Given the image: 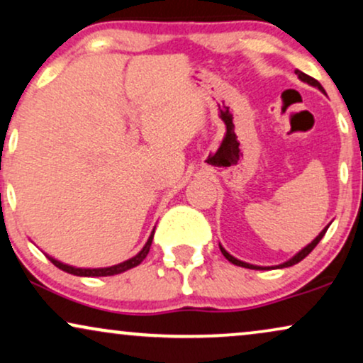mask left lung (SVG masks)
<instances>
[{
  "label": "left lung",
  "instance_id": "1",
  "mask_svg": "<svg viewBox=\"0 0 363 363\" xmlns=\"http://www.w3.org/2000/svg\"><path fill=\"white\" fill-rule=\"evenodd\" d=\"M295 73L298 75V79H300L301 82H305V84H308V85H311V86H315V89H318L320 91H322V94H325V89L322 85H320V82L318 80H315V79H311L310 75H306V73H303V72H300V70H295ZM330 226V224H328ZM328 226L327 228H323L322 231H320V235L315 238L313 241L310 242V245H306L303 250H300L298 251V253L293 256V258H290L288 261H284V263H281V264H277V266H256V264H250V263H246V261H241V259H238V258H235V256L233 255H229L226 250H224V247L219 245V250H221V253L224 255V258H226L228 261H231L233 264H236V266H242V268H250V269H277V268H288V266H293V264H296V263H300L301 259L303 258H306V256H308L311 251H313V247L318 245L320 242V240H322V238L325 236V233H327V229H328Z\"/></svg>",
  "mask_w": 363,
  "mask_h": 363
}]
</instances>
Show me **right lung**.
I'll return each instance as SVG.
<instances>
[{"mask_svg": "<svg viewBox=\"0 0 363 363\" xmlns=\"http://www.w3.org/2000/svg\"><path fill=\"white\" fill-rule=\"evenodd\" d=\"M152 240H154V231L150 233L147 242H145L144 247H142V250L135 256H132L130 259L122 261V263H118V264L107 266V268H77V266L62 263V261L55 259L53 256H50V255H47V258L52 261V263L57 266V268L62 269V272L75 274V277H113V274H121L123 272H127V269H132V268H135V266H139L142 261L145 259V256L149 255Z\"/></svg>", "mask_w": 363, "mask_h": 363, "instance_id": "right-lung-1", "label": "right lung"}]
</instances>
